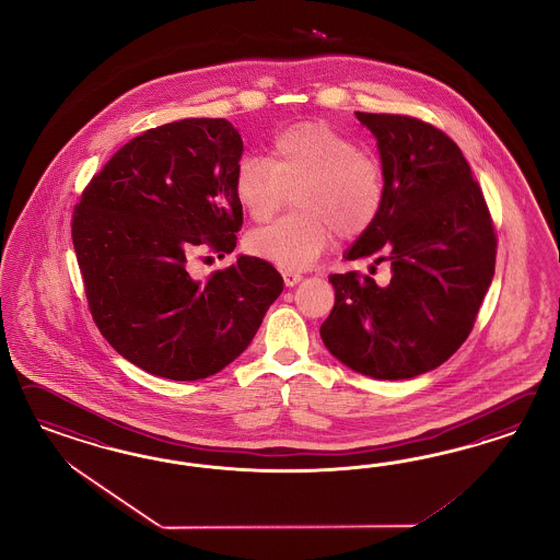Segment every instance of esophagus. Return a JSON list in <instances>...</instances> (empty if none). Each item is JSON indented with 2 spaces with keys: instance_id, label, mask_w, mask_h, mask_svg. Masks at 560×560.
<instances>
[{
  "instance_id": "obj_1",
  "label": "esophagus",
  "mask_w": 560,
  "mask_h": 560,
  "mask_svg": "<svg viewBox=\"0 0 560 560\" xmlns=\"http://www.w3.org/2000/svg\"><path fill=\"white\" fill-rule=\"evenodd\" d=\"M304 279V275L298 271H283V281H285V285L288 288H293V285H298L300 281Z\"/></svg>"
}]
</instances>
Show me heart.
Instances as JSON below:
<instances>
[{"label": "heart", "mask_w": 560, "mask_h": 560, "mask_svg": "<svg viewBox=\"0 0 560 560\" xmlns=\"http://www.w3.org/2000/svg\"><path fill=\"white\" fill-rule=\"evenodd\" d=\"M234 197L253 221L271 220L295 192L293 211L248 236V250L281 269L314 265L335 234L353 240L372 230L384 207V172L349 137L326 122H298L269 143V158L244 155Z\"/></svg>", "instance_id": "b5f03b06"}]
</instances>
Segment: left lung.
<instances>
[{
  "label": "left lung",
  "instance_id": "obj_1",
  "mask_svg": "<svg viewBox=\"0 0 560 560\" xmlns=\"http://www.w3.org/2000/svg\"><path fill=\"white\" fill-rule=\"evenodd\" d=\"M384 172V207L347 260L375 255L390 281L330 275L335 307L320 326L326 349L375 380L440 368L468 339L491 285L497 234L485 195L458 145L407 115L357 113ZM375 267H372V272Z\"/></svg>",
  "mask_w": 560,
  "mask_h": 560
}]
</instances>
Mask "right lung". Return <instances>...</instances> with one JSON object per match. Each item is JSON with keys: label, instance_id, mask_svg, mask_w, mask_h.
<instances>
[{"label": "right lung", "instance_id": "obj_1", "mask_svg": "<svg viewBox=\"0 0 560 560\" xmlns=\"http://www.w3.org/2000/svg\"><path fill=\"white\" fill-rule=\"evenodd\" d=\"M242 152L230 120L166 122L125 143L73 207L92 318L143 372L176 382L221 372L283 291V277L256 256H237L205 281L190 275L199 250L236 248L242 207L232 183Z\"/></svg>", "mask_w": 560, "mask_h": 560}]
</instances>
